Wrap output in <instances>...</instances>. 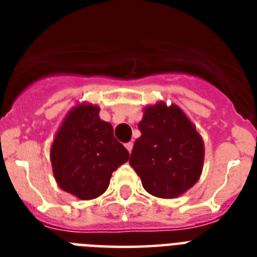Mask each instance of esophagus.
Returning <instances> with one entry per match:
<instances>
[{"label": "esophagus", "mask_w": 257, "mask_h": 257, "mask_svg": "<svg viewBox=\"0 0 257 257\" xmlns=\"http://www.w3.org/2000/svg\"><path fill=\"white\" fill-rule=\"evenodd\" d=\"M125 148L128 149V152H129V153L132 152V149H133V143H126V144H125Z\"/></svg>", "instance_id": "obj_1"}]
</instances>
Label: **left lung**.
<instances>
[{
    "label": "left lung",
    "mask_w": 257,
    "mask_h": 257,
    "mask_svg": "<svg viewBox=\"0 0 257 257\" xmlns=\"http://www.w3.org/2000/svg\"><path fill=\"white\" fill-rule=\"evenodd\" d=\"M139 129L141 137L133 145L129 164L145 191L173 199L193 187L203 169L204 145L183 110L164 102L148 106Z\"/></svg>",
    "instance_id": "8db88e82"
}]
</instances>
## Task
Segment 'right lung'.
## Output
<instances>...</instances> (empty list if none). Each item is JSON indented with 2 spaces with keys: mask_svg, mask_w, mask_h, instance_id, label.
<instances>
[{
  "mask_svg": "<svg viewBox=\"0 0 257 257\" xmlns=\"http://www.w3.org/2000/svg\"><path fill=\"white\" fill-rule=\"evenodd\" d=\"M98 106L78 105L66 116L50 149L58 185L81 200L102 195L110 176L126 163L129 152L98 117Z\"/></svg>",
  "mask_w": 257,
  "mask_h": 257,
  "instance_id": "obj_1",
  "label": "right lung"
}]
</instances>
